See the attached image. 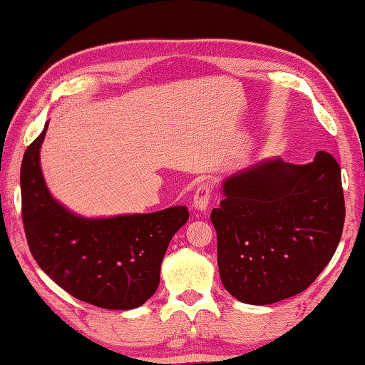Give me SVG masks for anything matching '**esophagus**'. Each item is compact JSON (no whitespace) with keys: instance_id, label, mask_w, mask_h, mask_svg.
Returning a JSON list of instances; mask_svg holds the SVG:
<instances>
[{"instance_id":"esophagus-1","label":"esophagus","mask_w":365,"mask_h":365,"mask_svg":"<svg viewBox=\"0 0 365 365\" xmlns=\"http://www.w3.org/2000/svg\"><path fill=\"white\" fill-rule=\"evenodd\" d=\"M212 185L211 182H202L200 187L196 188L193 195V206L197 211H206L209 206V200H211Z\"/></svg>"}]
</instances>
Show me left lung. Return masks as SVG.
<instances>
[{"mask_svg": "<svg viewBox=\"0 0 365 365\" xmlns=\"http://www.w3.org/2000/svg\"><path fill=\"white\" fill-rule=\"evenodd\" d=\"M222 190L211 222L227 292L259 306L304 292L341 240L344 196L335 158L319 151L304 165L264 160L227 178Z\"/></svg>", "mask_w": 365, "mask_h": 365, "instance_id": "obj_1", "label": "left lung"}]
</instances>
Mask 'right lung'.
Masks as SVG:
<instances>
[{
	"instance_id": "obj_1",
	"label": "right lung",
	"mask_w": 365,
	"mask_h": 365,
	"mask_svg": "<svg viewBox=\"0 0 365 365\" xmlns=\"http://www.w3.org/2000/svg\"><path fill=\"white\" fill-rule=\"evenodd\" d=\"M43 132L21 168L22 220L36 264L80 301L103 309H135L156 293L160 262L172 237L188 220L185 206L151 214L85 219L59 205L40 168Z\"/></svg>"
}]
</instances>
